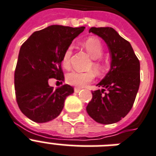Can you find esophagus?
Here are the masks:
<instances>
[{"instance_id": "esophagus-1", "label": "esophagus", "mask_w": 156, "mask_h": 156, "mask_svg": "<svg viewBox=\"0 0 156 156\" xmlns=\"http://www.w3.org/2000/svg\"><path fill=\"white\" fill-rule=\"evenodd\" d=\"M81 90H82V88L81 87H74V91H75V92H79Z\"/></svg>"}]
</instances>
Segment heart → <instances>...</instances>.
I'll list each match as a JSON object with an SVG mask.
<instances>
[{
	"mask_svg": "<svg viewBox=\"0 0 156 156\" xmlns=\"http://www.w3.org/2000/svg\"><path fill=\"white\" fill-rule=\"evenodd\" d=\"M83 46L93 58L92 63H90V68H93L97 73H101L104 70V65L100 60V57L104 54V46L102 42L97 37H90L83 42ZM73 54V46L69 45L65 50L61 63L64 68L69 69L70 67L71 56ZM95 78V73L93 70L87 72L80 71H71L66 75V81L70 85L75 86L78 87H83L90 83H91Z\"/></svg>",
	"mask_w": 156,
	"mask_h": 156,
	"instance_id": "obj_1",
	"label": "heart"
}]
</instances>
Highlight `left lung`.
Masks as SVG:
<instances>
[{"instance_id":"8db88e82","label":"left lung","mask_w":156,"mask_h":156,"mask_svg":"<svg viewBox=\"0 0 156 156\" xmlns=\"http://www.w3.org/2000/svg\"><path fill=\"white\" fill-rule=\"evenodd\" d=\"M105 41L112 56L111 69L98 87L91 91L88 115L104 125L116 123L132 108L140 85V62L129 41L113 28L91 27L89 30Z\"/></svg>"}]
</instances>
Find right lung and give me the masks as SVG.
<instances>
[{
  "mask_svg": "<svg viewBox=\"0 0 156 156\" xmlns=\"http://www.w3.org/2000/svg\"><path fill=\"white\" fill-rule=\"evenodd\" d=\"M85 27L52 25L33 33L21 46L14 72L16 100L31 121L44 123L60 115L73 87L66 84L53 90L50 78L63 81L61 58L66 48Z\"/></svg>",
  "mask_w": 156,
  "mask_h": 156,
  "instance_id": "obj_1",
  "label": "right lung"
}]
</instances>
